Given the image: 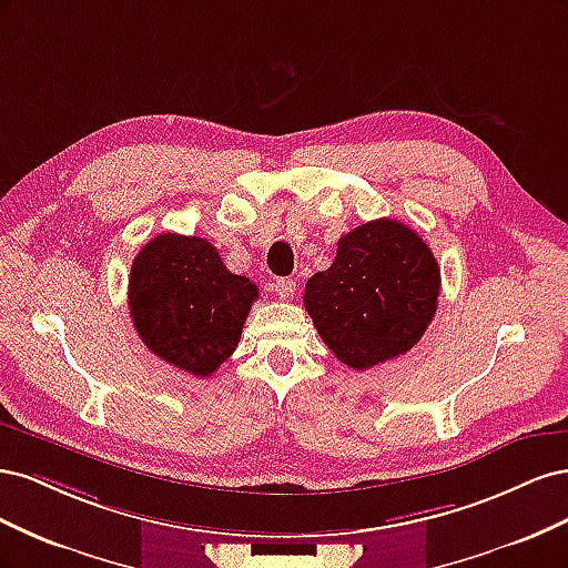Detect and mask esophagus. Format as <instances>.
Here are the masks:
<instances>
[{"instance_id":"34e87169","label":"esophagus","mask_w":568,"mask_h":568,"mask_svg":"<svg viewBox=\"0 0 568 568\" xmlns=\"http://www.w3.org/2000/svg\"><path fill=\"white\" fill-rule=\"evenodd\" d=\"M270 288L274 291V296H280L282 301H288L291 296L296 294V282L282 277V280H274V282L270 284Z\"/></svg>"}]
</instances>
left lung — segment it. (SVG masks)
<instances>
[{
	"instance_id": "8db88e82",
	"label": "left lung",
	"mask_w": 568,
	"mask_h": 568,
	"mask_svg": "<svg viewBox=\"0 0 568 568\" xmlns=\"http://www.w3.org/2000/svg\"><path fill=\"white\" fill-rule=\"evenodd\" d=\"M440 294V267L398 220L365 222L338 239L332 267L305 284V311L343 365L369 369L417 346Z\"/></svg>"
}]
</instances>
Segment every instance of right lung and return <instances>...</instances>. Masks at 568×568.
I'll return each mask as SVG.
<instances>
[{"label": "right lung", "instance_id": "add662e5", "mask_svg": "<svg viewBox=\"0 0 568 568\" xmlns=\"http://www.w3.org/2000/svg\"><path fill=\"white\" fill-rule=\"evenodd\" d=\"M257 286L199 236L159 234L136 253L128 305L146 348L173 367L211 376L234 353Z\"/></svg>", "mask_w": 568, "mask_h": 568}]
</instances>
